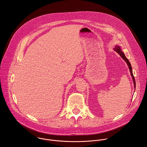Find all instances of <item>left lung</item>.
Here are the masks:
<instances>
[{"mask_svg": "<svg viewBox=\"0 0 147 147\" xmlns=\"http://www.w3.org/2000/svg\"><path fill=\"white\" fill-rule=\"evenodd\" d=\"M114 51H115L118 54H119V55L122 58V59L123 60H125V61L127 63V65L129 67V70L130 71V74H131V76L133 78V82H134V88H136V81H135V79H134V77L133 76V72H132V68H131V64L130 63V62L129 61V60L126 58V57H125V55L124 54V53L121 51V47L118 45H116L115 47L114 48Z\"/></svg>", "mask_w": 147, "mask_h": 147, "instance_id": "1", "label": "left lung"}]
</instances>
